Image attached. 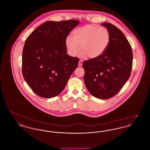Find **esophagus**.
<instances>
[{
	"label": "esophagus",
	"instance_id": "34e87169",
	"mask_svg": "<svg viewBox=\"0 0 150 150\" xmlns=\"http://www.w3.org/2000/svg\"><path fill=\"white\" fill-rule=\"evenodd\" d=\"M82 64H83V61L80 60L78 63L79 66H80H80H82Z\"/></svg>",
	"mask_w": 150,
	"mask_h": 150
}]
</instances>
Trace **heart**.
Here are the masks:
<instances>
[{
  "instance_id": "heart-1",
  "label": "heart",
  "mask_w": 150,
  "mask_h": 150,
  "mask_svg": "<svg viewBox=\"0 0 150 150\" xmlns=\"http://www.w3.org/2000/svg\"><path fill=\"white\" fill-rule=\"evenodd\" d=\"M72 38L67 37L65 45L72 57L78 55L92 59L100 57L107 50L110 43V35L106 28L86 25L73 31Z\"/></svg>"
}]
</instances>
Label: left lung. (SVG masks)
Returning a JSON list of instances; mask_svg holds the SVG:
<instances>
[{"label": "left lung", "instance_id": "8db88e82", "mask_svg": "<svg viewBox=\"0 0 150 150\" xmlns=\"http://www.w3.org/2000/svg\"><path fill=\"white\" fill-rule=\"evenodd\" d=\"M102 26L108 30L110 43L106 52L96 59L85 61L84 81L87 89L99 99H108L118 93L130 76L133 53L120 30L110 23Z\"/></svg>", "mask_w": 150, "mask_h": 150}]
</instances>
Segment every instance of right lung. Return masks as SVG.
Listing matches in <instances>:
<instances>
[{"label": "right lung", "instance_id": "1", "mask_svg": "<svg viewBox=\"0 0 150 150\" xmlns=\"http://www.w3.org/2000/svg\"><path fill=\"white\" fill-rule=\"evenodd\" d=\"M80 21H47L26 39L22 52V75L38 96L54 97L64 89L79 59L67 54L65 39Z\"/></svg>", "mask_w": 150, "mask_h": 150}]
</instances>
